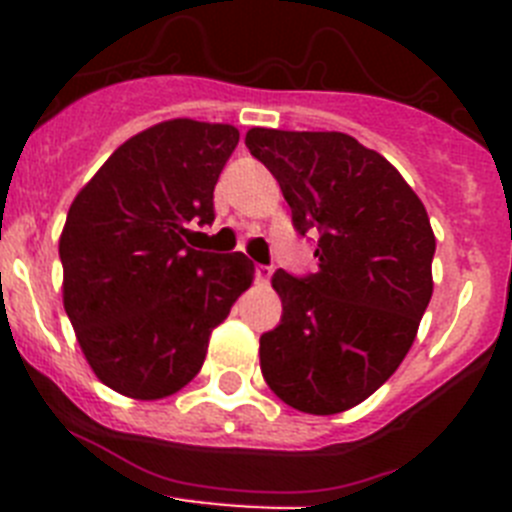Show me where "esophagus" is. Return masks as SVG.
<instances>
[{"label":"esophagus","mask_w":512,"mask_h":512,"mask_svg":"<svg viewBox=\"0 0 512 512\" xmlns=\"http://www.w3.org/2000/svg\"><path fill=\"white\" fill-rule=\"evenodd\" d=\"M271 266H266V264H256L253 266V277H256V282H269V277H271Z\"/></svg>","instance_id":"34e87169"}]
</instances>
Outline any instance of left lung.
Returning a JSON list of instances; mask_svg holds the SVG:
<instances>
[{"label":"left lung","instance_id":"8db88e82","mask_svg":"<svg viewBox=\"0 0 512 512\" xmlns=\"http://www.w3.org/2000/svg\"><path fill=\"white\" fill-rule=\"evenodd\" d=\"M318 271H274L282 323L261 336L271 392L310 415L354 408L395 374L433 295L431 220L400 171L346 133L251 128Z\"/></svg>","mask_w":512,"mask_h":512}]
</instances>
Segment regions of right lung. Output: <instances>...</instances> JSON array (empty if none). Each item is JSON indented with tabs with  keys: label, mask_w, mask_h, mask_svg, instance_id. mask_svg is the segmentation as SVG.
<instances>
[{
	"label": "right lung",
	"mask_w": 512,
	"mask_h": 512,
	"mask_svg": "<svg viewBox=\"0 0 512 512\" xmlns=\"http://www.w3.org/2000/svg\"><path fill=\"white\" fill-rule=\"evenodd\" d=\"M233 125L179 117L125 140L71 202L63 307L89 366L120 395L161 400L202 369L212 328L251 287L243 253L189 246L215 220Z\"/></svg>",
	"instance_id": "1"
}]
</instances>
